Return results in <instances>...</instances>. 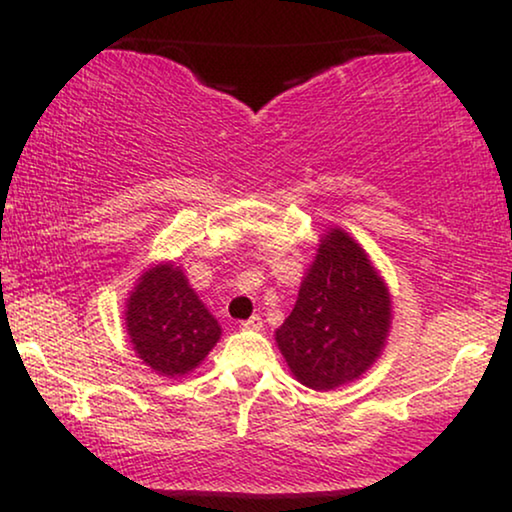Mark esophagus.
I'll return each instance as SVG.
<instances>
[{
    "instance_id": "obj_1",
    "label": "esophagus",
    "mask_w": 512,
    "mask_h": 512,
    "mask_svg": "<svg viewBox=\"0 0 512 512\" xmlns=\"http://www.w3.org/2000/svg\"><path fill=\"white\" fill-rule=\"evenodd\" d=\"M240 328H242V331H261L263 319L258 317V314H254V317H249L247 321H242Z\"/></svg>"
}]
</instances>
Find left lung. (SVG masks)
<instances>
[{
    "label": "left lung",
    "mask_w": 512,
    "mask_h": 512,
    "mask_svg": "<svg viewBox=\"0 0 512 512\" xmlns=\"http://www.w3.org/2000/svg\"><path fill=\"white\" fill-rule=\"evenodd\" d=\"M387 286L340 228L321 240L277 345L305 387L328 391L370 368L389 333Z\"/></svg>",
    "instance_id": "1"
}]
</instances>
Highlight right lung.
<instances>
[{
	"instance_id": "obj_1",
	"label": "right lung",
	"mask_w": 512,
	"mask_h": 512,
	"mask_svg": "<svg viewBox=\"0 0 512 512\" xmlns=\"http://www.w3.org/2000/svg\"><path fill=\"white\" fill-rule=\"evenodd\" d=\"M125 317L139 359L170 377L198 366L221 335L219 321L172 265H158L139 277Z\"/></svg>"
}]
</instances>
